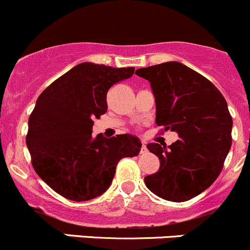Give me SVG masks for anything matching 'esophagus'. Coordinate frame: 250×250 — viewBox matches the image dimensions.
<instances>
[{
	"label": "esophagus",
	"mask_w": 250,
	"mask_h": 250,
	"mask_svg": "<svg viewBox=\"0 0 250 250\" xmlns=\"http://www.w3.org/2000/svg\"><path fill=\"white\" fill-rule=\"evenodd\" d=\"M147 152V146H146V142L142 143V148H141V153Z\"/></svg>",
	"instance_id": "obj_1"
}]
</instances>
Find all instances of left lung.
Listing matches in <instances>:
<instances>
[{
  "instance_id": "8db88e82",
  "label": "left lung",
  "mask_w": 250,
  "mask_h": 250,
  "mask_svg": "<svg viewBox=\"0 0 250 250\" xmlns=\"http://www.w3.org/2000/svg\"><path fill=\"white\" fill-rule=\"evenodd\" d=\"M155 98V123L177 132L172 145L148 143L160 160L145 177L149 191L167 201L185 202L217 179L232 143V118L226 100L203 75L179 62L140 68Z\"/></svg>"
}]
</instances>
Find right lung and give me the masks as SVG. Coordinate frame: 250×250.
I'll use <instances>...</instances> for the list:
<instances>
[{
  "label": "right lung",
  "mask_w": 250,
  "mask_h": 250,
  "mask_svg": "<svg viewBox=\"0 0 250 250\" xmlns=\"http://www.w3.org/2000/svg\"><path fill=\"white\" fill-rule=\"evenodd\" d=\"M133 71L85 62L39 96L26 146L36 174L64 198L83 202L103 194L119 160L140 153L142 143L130 133L92 137L93 119L107 112L108 90Z\"/></svg>",
  "instance_id": "1"
}]
</instances>
